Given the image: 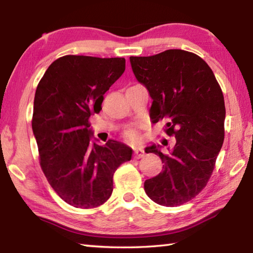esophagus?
<instances>
[{
  "mask_svg": "<svg viewBox=\"0 0 253 253\" xmlns=\"http://www.w3.org/2000/svg\"><path fill=\"white\" fill-rule=\"evenodd\" d=\"M145 155V152L142 147H136L134 149V156L135 158H140Z\"/></svg>",
  "mask_w": 253,
  "mask_h": 253,
  "instance_id": "esophagus-1",
  "label": "esophagus"
}]
</instances>
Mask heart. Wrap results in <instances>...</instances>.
Segmentation results:
<instances>
[{
  "instance_id": "b5f03b06",
  "label": "heart",
  "mask_w": 253,
  "mask_h": 253,
  "mask_svg": "<svg viewBox=\"0 0 253 253\" xmlns=\"http://www.w3.org/2000/svg\"><path fill=\"white\" fill-rule=\"evenodd\" d=\"M124 137L128 142H137L139 139V132L136 128H128V129L124 132Z\"/></svg>"
}]
</instances>
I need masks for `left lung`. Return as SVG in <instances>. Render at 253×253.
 Listing matches in <instances>:
<instances>
[{
	"label": "left lung",
	"instance_id": "left-lung-1",
	"mask_svg": "<svg viewBox=\"0 0 253 253\" xmlns=\"http://www.w3.org/2000/svg\"><path fill=\"white\" fill-rule=\"evenodd\" d=\"M129 59L153 99V123L165 119V132L175 136L168 152L156 145L145 149L163 163L162 172L145 181V192L157 204L177 207L194 199L211 177L224 140L223 93L211 68L195 53L170 49Z\"/></svg>",
	"mask_w": 253,
	"mask_h": 253
}]
</instances>
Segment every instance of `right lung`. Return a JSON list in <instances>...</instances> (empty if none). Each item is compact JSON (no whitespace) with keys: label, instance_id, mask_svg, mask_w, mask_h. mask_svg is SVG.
Masks as SVG:
<instances>
[{"label":"right lung","instance_id":"obj_1","mask_svg":"<svg viewBox=\"0 0 253 253\" xmlns=\"http://www.w3.org/2000/svg\"><path fill=\"white\" fill-rule=\"evenodd\" d=\"M124 58L63 55L44 72L34 96L32 130L41 169L65 202L79 209L104 204L113 193L114 173L131 160L132 149L108 140L91 144L89 118L125 71Z\"/></svg>","mask_w":253,"mask_h":253}]
</instances>
